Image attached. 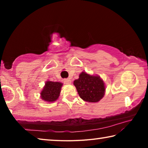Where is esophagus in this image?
Returning a JSON list of instances; mask_svg holds the SVG:
<instances>
[{"mask_svg":"<svg viewBox=\"0 0 148 148\" xmlns=\"http://www.w3.org/2000/svg\"><path fill=\"white\" fill-rule=\"evenodd\" d=\"M63 82L64 84H70L71 83V80L70 79H69V78H67V79H63Z\"/></svg>","mask_w":148,"mask_h":148,"instance_id":"34e87169","label":"esophagus"}]
</instances>
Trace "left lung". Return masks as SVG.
<instances>
[{
	"label": "left lung",
	"mask_w": 148,
	"mask_h": 148,
	"mask_svg": "<svg viewBox=\"0 0 148 148\" xmlns=\"http://www.w3.org/2000/svg\"><path fill=\"white\" fill-rule=\"evenodd\" d=\"M74 85L80 98L88 102H99L106 91V86L101 77L86 72L79 75V78L74 81Z\"/></svg>",
	"instance_id": "obj_1"
}]
</instances>
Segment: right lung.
I'll return each mask as SVG.
<instances>
[{
    "instance_id": "add662e5",
    "label": "right lung",
    "mask_w": 148,
    "mask_h": 148,
    "mask_svg": "<svg viewBox=\"0 0 148 148\" xmlns=\"http://www.w3.org/2000/svg\"><path fill=\"white\" fill-rule=\"evenodd\" d=\"M62 85L59 82L46 81L40 92L41 99L48 103L56 101L61 93Z\"/></svg>"
}]
</instances>
